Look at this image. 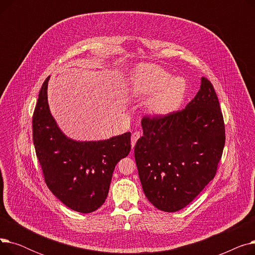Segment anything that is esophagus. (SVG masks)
Returning <instances> with one entry per match:
<instances>
[{
  "label": "esophagus",
  "instance_id": "1",
  "mask_svg": "<svg viewBox=\"0 0 255 255\" xmlns=\"http://www.w3.org/2000/svg\"><path fill=\"white\" fill-rule=\"evenodd\" d=\"M139 137H140V133L138 131H135V132L132 133V135H131V145H132V148H134V145H135V143H136V141H137V139Z\"/></svg>",
  "mask_w": 255,
  "mask_h": 255
}]
</instances>
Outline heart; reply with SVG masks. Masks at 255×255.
Here are the masks:
<instances>
[{
	"instance_id": "1",
	"label": "heart",
	"mask_w": 255,
	"mask_h": 255,
	"mask_svg": "<svg viewBox=\"0 0 255 255\" xmlns=\"http://www.w3.org/2000/svg\"><path fill=\"white\" fill-rule=\"evenodd\" d=\"M132 89L140 96L151 97L148 109L153 115L166 116L177 111L182 104L187 83L182 77H172L157 65L142 64L133 72Z\"/></svg>"
}]
</instances>
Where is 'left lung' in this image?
I'll return each mask as SVG.
<instances>
[{
  "instance_id": "left-lung-1",
  "label": "left lung",
  "mask_w": 255,
  "mask_h": 255,
  "mask_svg": "<svg viewBox=\"0 0 255 255\" xmlns=\"http://www.w3.org/2000/svg\"><path fill=\"white\" fill-rule=\"evenodd\" d=\"M141 126L134 156L143 192L157 209L180 211L214 179L222 156L225 128L213 85L202 77L184 110L144 117Z\"/></svg>"
}]
</instances>
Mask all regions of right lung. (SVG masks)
Returning a JSON list of instances; mask_svg holds the SVG:
<instances>
[{
	"mask_svg": "<svg viewBox=\"0 0 255 255\" xmlns=\"http://www.w3.org/2000/svg\"><path fill=\"white\" fill-rule=\"evenodd\" d=\"M48 80L49 76L39 92L33 115L36 155L53 195L73 211L91 213L104 204L114 169L131 150V133L98 141L67 137L49 111Z\"/></svg>",
	"mask_w": 255,
	"mask_h": 255,
	"instance_id": "obj_1",
	"label": "right lung"
}]
</instances>
